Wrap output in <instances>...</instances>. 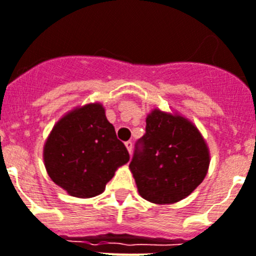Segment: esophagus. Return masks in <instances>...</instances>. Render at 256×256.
Masks as SVG:
<instances>
[{"instance_id": "obj_1", "label": "esophagus", "mask_w": 256, "mask_h": 256, "mask_svg": "<svg viewBox=\"0 0 256 256\" xmlns=\"http://www.w3.org/2000/svg\"><path fill=\"white\" fill-rule=\"evenodd\" d=\"M124 146H126V148H128V154H132V140L126 142V143H124Z\"/></svg>"}]
</instances>
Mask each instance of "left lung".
I'll return each instance as SVG.
<instances>
[{
    "label": "left lung",
    "instance_id": "left-lung-1",
    "mask_svg": "<svg viewBox=\"0 0 256 256\" xmlns=\"http://www.w3.org/2000/svg\"><path fill=\"white\" fill-rule=\"evenodd\" d=\"M142 150L128 168L143 199L173 204L192 192L207 176L210 148L188 118L154 108L146 118Z\"/></svg>",
    "mask_w": 256,
    "mask_h": 256
}]
</instances>
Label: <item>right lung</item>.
<instances>
[{
	"instance_id": "right-lung-1",
	"label": "right lung",
	"mask_w": 256,
	"mask_h": 256,
	"mask_svg": "<svg viewBox=\"0 0 256 256\" xmlns=\"http://www.w3.org/2000/svg\"><path fill=\"white\" fill-rule=\"evenodd\" d=\"M42 158L52 181L68 195L84 199L102 194L130 156L102 102H90L56 122L44 143Z\"/></svg>"
}]
</instances>
